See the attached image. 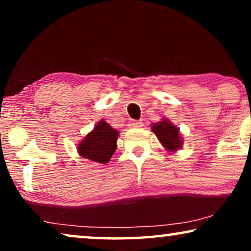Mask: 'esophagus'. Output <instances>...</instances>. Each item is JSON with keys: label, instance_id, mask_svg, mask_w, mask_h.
<instances>
[{"label": "esophagus", "instance_id": "34e87169", "mask_svg": "<svg viewBox=\"0 0 251 251\" xmlns=\"http://www.w3.org/2000/svg\"><path fill=\"white\" fill-rule=\"evenodd\" d=\"M128 126H130V128H139V126H143V122L135 121V120H133V121H130V122H129Z\"/></svg>", "mask_w": 251, "mask_h": 251}]
</instances>
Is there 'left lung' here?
<instances>
[{
	"mask_svg": "<svg viewBox=\"0 0 251 251\" xmlns=\"http://www.w3.org/2000/svg\"><path fill=\"white\" fill-rule=\"evenodd\" d=\"M152 131L155 133L160 143L169 151H176L180 149L183 143L179 137V130L177 126L168 121L163 120L159 123H154L152 126Z\"/></svg>",
	"mask_w": 251,
	"mask_h": 251,
	"instance_id": "1",
	"label": "left lung"
}]
</instances>
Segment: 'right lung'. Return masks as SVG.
I'll list each match as a JSON object with an SVG mask.
<instances>
[{
  "mask_svg": "<svg viewBox=\"0 0 251 251\" xmlns=\"http://www.w3.org/2000/svg\"><path fill=\"white\" fill-rule=\"evenodd\" d=\"M119 131L113 129L104 120L78 144L77 151L84 159L98 163H107L116 150Z\"/></svg>",
  "mask_w": 251,
  "mask_h": 251,
  "instance_id": "add662e5",
  "label": "right lung"
}]
</instances>
